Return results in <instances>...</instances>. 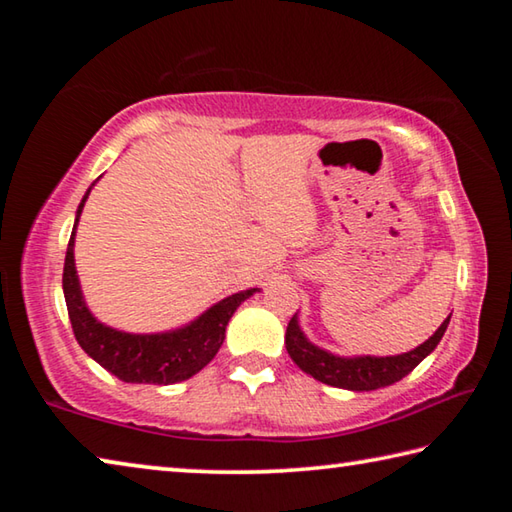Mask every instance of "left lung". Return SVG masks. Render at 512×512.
Listing matches in <instances>:
<instances>
[{
	"label": "left lung",
	"mask_w": 512,
	"mask_h": 512,
	"mask_svg": "<svg viewBox=\"0 0 512 512\" xmlns=\"http://www.w3.org/2000/svg\"><path fill=\"white\" fill-rule=\"evenodd\" d=\"M449 318H452V314L418 348L404 354H395V357H370V354L339 357V354L327 352L307 339L305 332L300 329L298 314L289 320L284 343H287V352L293 363L302 372L323 381V384L345 388V391H377V388L391 386L395 381L409 375L424 357H429L436 350V345L443 339L449 325Z\"/></svg>",
	"instance_id": "8db88e82"
}]
</instances>
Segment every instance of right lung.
<instances>
[{"mask_svg":"<svg viewBox=\"0 0 512 512\" xmlns=\"http://www.w3.org/2000/svg\"><path fill=\"white\" fill-rule=\"evenodd\" d=\"M90 189L85 192L79 210H76L74 230L72 237H69L63 268V293L76 341H79L88 357L121 381H126V384L169 386L194 377L219 352L225 339V327H228V320L237 307L259 289L232 293V296L219 300L216 305L203 311L192 323L169 329V332L131 334L103 325L85 305L79 273H76L74 264L76 225H79Z\"/></svg>","mask_w":512,"mask_h":512,"instance_id":"1","label":"right lung"}]
</instances>
